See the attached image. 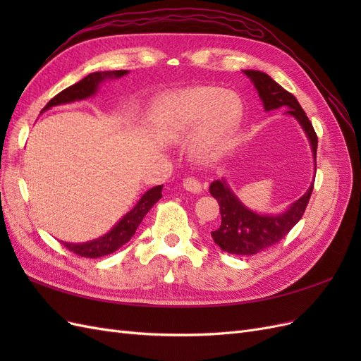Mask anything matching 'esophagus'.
<instances>
[{"label": "esophagus", "mask_w": 361, "mask_h": 361, "mask_svg": "<svg viewBox=\"0 0 361 361\" xmlns=\"http://www.w3.org/2000/svg\"><path fill=\"white\" fill-rule=\"evenodd\" d=\"M183 188L190 192H194V194H200L203 191L202 183L199 180L191 179V178H187L183 180Z\"/></svg>", "instance_id": "1"}]
</instances>
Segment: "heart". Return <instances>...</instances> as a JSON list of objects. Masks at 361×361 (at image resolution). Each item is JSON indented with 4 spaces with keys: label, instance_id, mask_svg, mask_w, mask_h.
<instances>
[{
    "label": "heart",
    "instance_id": "obj_1",
    "mask_svg": "<svg viewBox=\"0 0 361 361\" xmlns=\"http://www.w3.org/2000/svg\"><path fill=\"white\" fill-rule=\"evenodd\" d=\"M244 117L243 102L214 85H195L159 96L149 110V128L167 145L191 138V157L214 164L231 149Z\"/></svg>",
    "mask_w": 361,
    "mask_h": 361
}]
</instances>
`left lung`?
<instances>
[{
    "mask_svg": "<svg viewBox=\"0 0 361 361\" xmlns=\"http://www.w3.org/2000/svg\"><path fill=\"white\" fill-rule=\"evenodd\" d=\"M243 73L253 82L267 113L279 110V108H286L285 114L293 117L300 123L305 137L309 140L314 166L313 179L307 191L300 199L292 202L285 211L279 214H260L250 209L248 206L238 199V195L233 192L226 178L211 183L209 192L214 199L218 200L221 214L220 226L211 232L214 243L231 255L250 256L279 243L301 220L313 191L318 137H316L310 120L305 116L297 97L286 92L265 72L243 71Z\"/></svg>",
    "mask_w": 361,
    "mask_h": 361,
    "instance_id": "8db88e82",
    "label": "left lung"
}]
</instances>
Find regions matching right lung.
<instances>
[{
    "label": "right lung",
    "instance_id": "right-lung-1",
    "mask_svg": "<svg viewBox=\"0 0 361 361\" xmlns=\"http://www.w3.org/2000/svg\"><path fill=\"white\" fill-rule=\"evenodd\" d=\"M128 73L129 71H105V72L89 73L80 82L68 87L66 90H63L57 96H54L52 99L45 105V108H43L42 113L48 111L52 106H57V105L89 99V97H93L97 93L102 82L108 80H118ZM161 190H162V185H158V187L147 190L143 195H141V199L135 203L133 209L126 212L110 228V231L104 233L102 236L92 239V241H87V243L61 241V244L66 248H69L71 251H73L75 255L82 256V257L94 259V257H102L110 253H114L116 250L125 245L129 239L134 236L140 223L143 221L145 215L152 209V206L162 197Z\"/></svg>",
    "mask_w": 361,
    "mask_h": 361
}]
</instances>
